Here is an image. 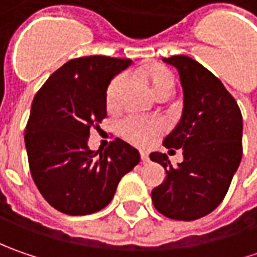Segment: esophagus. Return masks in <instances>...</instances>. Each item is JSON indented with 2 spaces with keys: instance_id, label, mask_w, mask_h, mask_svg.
<instances>
[{
  "instance_id": "34e87169",
  "label": "esophagus",
  "mask_w": 257,
  "mask_h": 257,
  "mask_svg": "<svg viewBox=\"0 0 257 257\" xmlns=\"http://www.w3.org/2000/svg\"><path fill=\"white\" fill-rule=\"evenodd\" d=\"M140 157H142V162H143V163H147V162H149V154L146 153V152H140Z\"/></svg>"
}]
</instances>
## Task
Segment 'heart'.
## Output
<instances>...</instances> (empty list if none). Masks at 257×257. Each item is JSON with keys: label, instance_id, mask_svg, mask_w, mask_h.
Wrapping results in <instances>:
<instances>
[{"label": "heart", "instance_id": "heart-1", "mask_svg": "<svg viewBox=\"0 0 257 257\" xmlns=\"http://www.w3.org/2000/svg\"><path fill=\"white\" fill-rule=\"evenodd\" d=\"M132 75L142 78L152 85L153 91L157 97H169L176 87V75L170 68L159 64V63H144L139 68H136ZM127 85V75L118 74L107 85L105 90V105L110 110L118 108L121 95ZM118 130L125 140L136 146H146L152 142L156 136L162 133L163 125L159 121L147 120L139 115H128L118 125Z\"/></svg>", "mask_w": 257, "mask_h": 257}]
</instances>
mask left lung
<instances>
[{"instance_id": "obj_1", "label": "left lung", "mask_w": 257, "mask_h": 257, "mask_svg": "<svg viewBox=\"0 0 257 257\" xmlns=\"http://www.w3.org/2000/svg\"><path fill=\"white\" fill-rule=\"evenodd\" d=\"M163 61L179 70L184 94L182 118L163 146L182 149L183 162L173 167L166 154H150L166 170L152 200L166 217L190 222L212 213L229 190L242 160L243 118L232 94L200 63L187 55Z\"/></svg>"}]
</instances>
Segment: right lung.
<instances>
[{
  "instance_id": "obj_1",
  "label": "right lung",
  "mask_w": 257,
  "mask_h": 257,
  "mask_svg": "<svg viewBox=\"0 0 257 257\" xmlns=\"http://www.w3.org/2000/svg\"><path fill=\"white\" fill-rule=\"evenodd\" d=\"M128 58L91 55L70 60L35 94L25 149L35 186L58 212L84 216L111 202L125 173L140 163L133 146L115 139L104 152L88 147L90 128L107 115L105 90Z\"/></svg>"
}]
</instances>
